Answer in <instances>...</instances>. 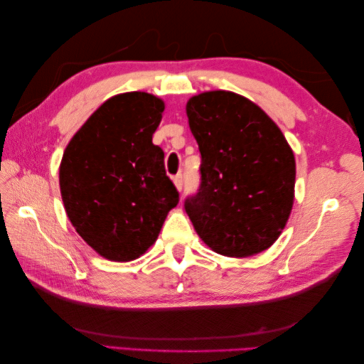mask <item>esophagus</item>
I'll list each match as a JSON object with an SVG mask.
<instances>
[{"label": "esophagus", "instance_id": "obj_1", "mask_svg": "<svg viewBox=\"0 0 364 364\" xmlns=\"http://www.w3.org/2000/svg\"><path fill=\"white\" fill-rule=\"evenodd\" d=\"M173 183H175L176 189H178V191H181V189H183V184H184V181H183V175H181V173L175 175V176H173Z\"/></svg>", "mask_w": 364, "mask_h": 364}]
</instances>
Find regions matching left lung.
Segmentation results:
<instances>
[{"label": "left lung", "instance_id": "8db88e82", "mask_svg": "<svg viewBox=\"0 0 364 364\" xmlns=\"http://www.w3.org/2000/svg\"><path fill=\"white\" fill-rule=\"evenodd\" d=\"M186 112L202 164L184 210L198 236L225 257L269 249L288 222L296 184V159L280 128L225 90L192 97Z\"/></svg>", "mask_w": 364, "mask_h": 364}]
</instances>
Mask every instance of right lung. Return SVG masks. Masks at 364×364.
I'll return each mask as SVG.
<instances>
[{"mask_svg": "<svg viewBox=\"0 0 364 364\" xmlns=\"http://www.w3.org/2000/svg\"><path fill=\"white\" fill-rule=\"evenodd\" d=\"M162 100L128 92L90 115L64 151L60 194L78 235L111 261L141 257L180 202L166 173L164 151L151 142Z\"/></svg>", "mask_w": 364, "mask_h": 364, "instance_id": "obj_1", "label": "right lung"}]
</instances>
